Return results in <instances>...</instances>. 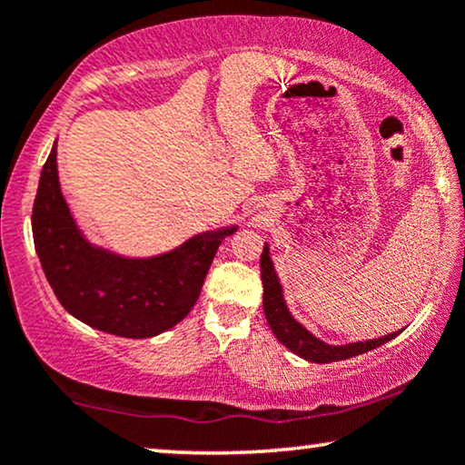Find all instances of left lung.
I'll use <instances>...</instances> for the list:
<instances>
[{"label":"left lung","instance_id":"1","mask_svg":"<svg viewBox=\"0 0 465 465\" xmlns=\"http://www.w3.org/2000/svg\"><path fill=\"white\" fill-rule=\"evenodd\" d=\"M260 271H262V285H264L262 304H264L266 322H269L272 334L277 336L279 342H283L290 351H294L296 355H301V358H304V360L315 361V364H328V361L355 358V355L366 353L374 347L383 345V342L391 341L393 336L398 334V332H393V334L381 336V339H374V341L349 342V345H342V347L326 345V342L315 339L309 330H304L301 323H298L294 317L290 315V311L283 302L282 285H279L275 269H272L269 247H264L262 256H260Z\"/></svg>","mask_w":465,"mask_h":465}]
</instances>
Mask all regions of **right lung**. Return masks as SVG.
Here are the masks:
<instances>
[{"label": "right lung", "instance_id": "add662e5", "mask_svg": "<svg viewBox=\"0 0 465 465\" xmlns=\"http://www.w3.org/2000/svg\"><path fill=\"white\" fill-rule=\"evenodd\" d=\"M31 226L44 275L63 309L86 326L124 339H150L180 323L199 301L220 243L234 232L199 234L148 260L91 247L61 194L56 145L44 163Z\"/></svg>", "mask_w": 465, "mask_h": 465}]
</instances>
